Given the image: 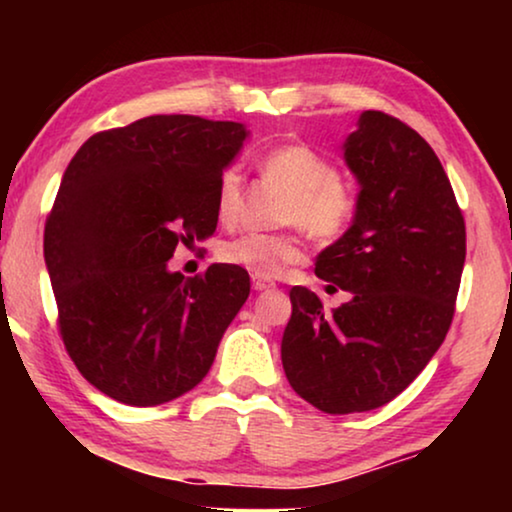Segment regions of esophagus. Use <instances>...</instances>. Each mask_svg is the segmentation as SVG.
<instances>
[{"mask_svg": "<svg viewBox=\"0 0 512 512\" xmlns=\"http://www.w3.org/2000/svg\"><path fill=\"white\" fill-rule=\"evenodd\" d=\"M254 289L256 291H270V289H275V282H268V279L254 277Z\"/></svg>", "mask_w": 512, "mask_h": 512, "instance_id": "esophagus-1", "label": "esophagus"}]
</instances>
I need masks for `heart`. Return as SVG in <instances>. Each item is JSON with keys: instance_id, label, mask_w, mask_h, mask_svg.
<instances>
[{"instance_id": "1", "label": "heart", "mask_w": 512, "mask_h": 512, "mask_svg": "<svg viewBox=\"0 0 512 512\" xmlns=\"http://www.w3.org/2000/svg\"><path fill=\"white\" fill-rule=\"evenodd\" d=\"M265 177L286 191L279 212L282 223H298L314 240L331 242L345 233L354 216V198L338 179L331 160L307 144H284L261 158ZM244 179L237 167L223 170L216 186V214L233 223L242 212ZM221 261L258 279H275L305 258L303 240L296 233H247L221 247Z\"/></svg>"}]
</instances>
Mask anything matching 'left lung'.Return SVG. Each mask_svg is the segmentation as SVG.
Masks as SVG:
<instances>
[{
  "label": "left lung",
  "mask_w": 512,
  "mask_h": 512,
  "mask_svg": "<svg viewBox=\"0 0 512 512\" xmlns=\"http://www.w3.org/2000/svg\"><path fill=\"white\" fill-rule=\"evenodd\" d=\"M342 153L356 209L314 272L352 298L326 312L293 286L282 338L286 380L328 415L380 408L422 373L450 331L466 261L464 216L424 137L363 111Z\"/></svg>",
  "instance_id": "8db88e82"
}]
</instances>
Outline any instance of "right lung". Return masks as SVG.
<instances>
[{
    "label": "right lung",
    "instance_id": "add662e5",
    "mask_svg": "<svg viewBox=\"0 0 512 512\" xmlns=\"http://www.w3.org/2000/svg\"><path fill=\"white\" fill-rule=\"evenodd\" d=\"M233 121L146 116L97 132L62 174L44 230L58 324L81 375L118 403L151 408L191 391L249 298V275L167 261L214 235L216 186L247 142Z\"/></svg>",
    "mask_w": 512,
    "mask_h": 512
}]
</instances>
